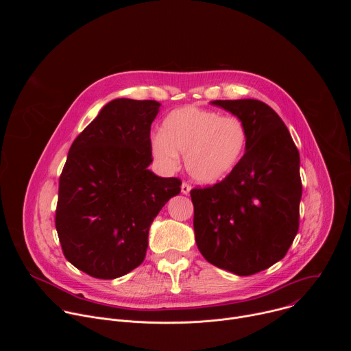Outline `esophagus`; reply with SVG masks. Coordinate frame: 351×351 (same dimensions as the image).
Instances as JSON below:
<instances>
[{"instance_id":"34e87169","label":"esophagus","mask_w":351,"mask_h":351,"mask_svg":"<svg viewBox=\"0 0 351 351\" xmlns=\"http://www.w3.org/2000/svg\"><path fill=\"white\" fill-rule=\"evenodd\" d=\"M180 189H182V193H183V194H186V195H187V194H189V193H190V190H191V186H190V184H189V183H186V182H183V183H182V186H180Z\"/></svg>"}]
</instances>
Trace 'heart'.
Returning <instances> with one entry per match:
<instances>
[{"mask_svg":"<svg viewBox=\"0 0 351 351\" xmlns=\"http://www.w3.org/2000/svg\"><path fill=\"white\" fill-rule=\"evenodd\" d=\"M247 140V128L237 117L187 106L165 118L152 149L167 168H175L183 154L187 173L208 184L225 179L237 167Z\"/></svg>","mask_w":351,"mask_h":351,"instance_id":"heart-1","label":"heart"}]
</instances>
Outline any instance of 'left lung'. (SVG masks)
Instances as JSON below:
<instances>
[{
	"instance_id": "1",
	"label": "left lung",
	"mask_w": 351,
	"mask_h": 351,
	"mask_svg": "<svg viewBox=\"0 0 351 351\" xmlns=\"http://www.w3.org/2000/svg\"><path fill=\"white\" fill-rule=\"evenodd\" d=\"M248 132L245 153L219 183L190 191L199 253L213 265L248 276L280 261L300 217L298 149L279 115L258 99L213 101Z\"/></svg>"
}]
</instances>
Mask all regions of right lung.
<instances>
[{
	"label": "right lung",
	"instance_id": "add662e5",
	"mask_svg": "<svg viewBox=\"0 0 351 351\" xmlns=\"http://www.w3.org/2000/svg\"><path fill=\"white\" fill-rule=\"evenodd\" d=\"M154 99L117 98L72 143L60 176L56 228L65 258L98 279H115L145 257L148 230L180 179L153 162Z\"/></svg>",
	"mask_w": 351,
	"mask_h": 351
}]
</instances>
